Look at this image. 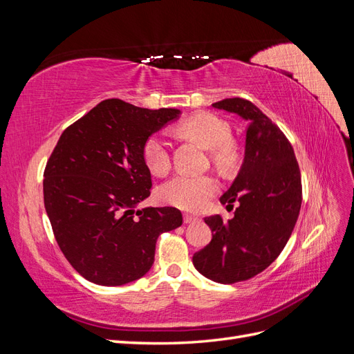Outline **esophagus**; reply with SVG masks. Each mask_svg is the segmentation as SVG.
<instances>
[{"instance_id": "1", "label": "esophagus", "mask_w": 354, "mask_h": 354, "mask_svg": "<svg viewBox=\"0 0 354 354\" xmlns=\"http://www.w3.org/2000/svg\"><path fill=\"white\" fill-rule=\"evenodd\" d=\"M183 220H185V223H186V224H190V223H195V221H198V220H199V217H196V216H192V214H185V216H183Z\"/></svg>"}]
</instances>
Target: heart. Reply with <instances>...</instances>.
Returning a JSON list of instances; mask_svg holds the SVG:
<instances>
[{
  "mask_svg": "<svg viewBox=\"0 0 354 354\" xmlns=\"http://www.w3.org/2000/svg\"><path fill=\"white\" fill-rule=\"evenodd\" d=\"M177 131L209 149L212 164L221 171H230L236 167L239 151L236 143L230 138L232 128L223 118L211 112H201L181 121ZM143 159L152 174L159 177L168 174L171 155L164 136L153 134L147 138L143 145ZM218 189V180L209 174H178L160 187L159 196L173 207L186 211H201L208 205Z\"/></svg>",
  "mask_w": 354,
  "mask_h": 354,
  "instance_id": "heart-1",
  "label": "heart"
}]
</instances>
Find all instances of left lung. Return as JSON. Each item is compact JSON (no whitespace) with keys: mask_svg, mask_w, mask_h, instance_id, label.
<instances>
[{"mask_svg":"<svg viewBox=\"0 0 354 354\" xmlns=\"http://www.w3.org/2000/svg\"><path fill=\"white\" fill-rule=\"evenodd\" d=\"M212 106L248 121L245 159L220 198L232 208L238 203L234 217L205 218L212 239L194 254V266L214 282L236 283L266 270L285 248L301 208V173L286 136L254 103L233 97Z\"/></svg>","mask_w":354,"mask_h":354,"instance_id":"8db88e82","label":"left lung"}]
</instances>
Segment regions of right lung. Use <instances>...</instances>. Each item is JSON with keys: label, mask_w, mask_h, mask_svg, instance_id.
<instances>
[{"label": "right lung", "mask_w": 354, "mask_h": 354, "mask_svg": "<svg viewBox=\"0 0 354 354\" xmlns=\"http://www.w3.org/2000/svg\"><path fill=\"white\" fill-rule=\"evenodd\" d=\"M178 113L108 99L62 133L44 169V205L59 248L87 281L140 279L159 234L183 223L173 207L134 209L152 189L143 145Z\"/></svg>", "instance_id": "add662e5"}]
</instances>
